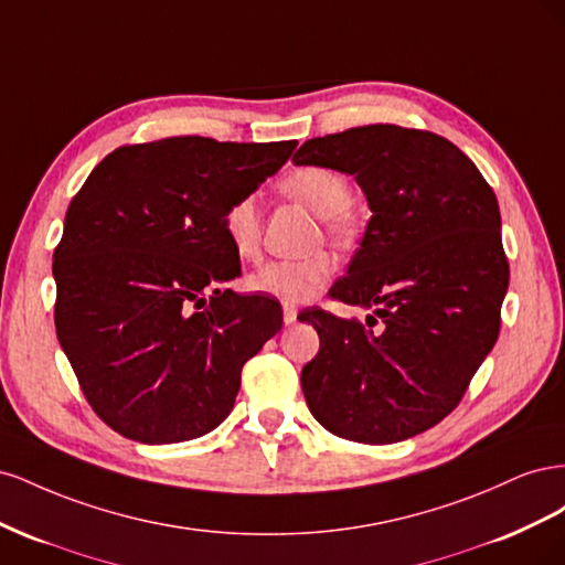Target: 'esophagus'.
I'll return each mask as SVG.
<instances>
[{
  "label": "esophagus",
  "mask_w": 565,
  "mask_h": 565,
  "mask_svg": "<svg viewBox=\"0 0 565 565\" xmlns=\"http://www.w3.org/2000/svg\"><path fill=\"white\" fill-rule=\"evenodd\" d=\"M297 316H299L297 306H292V303H285V306H282V322H285V324L297 322Z\"/></svg>",
  "instance_id": "obj_1"
}]
</instances>
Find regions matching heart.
<instances>
[{
    "label": "heart",
    "instance_id": "1",
    "mask_svg": "<svg viewBox=\"0 0 565 565\" xmlns=\"http://www.w3.org/2000/svg\"><path fill=\"white\" fill-rule=\"evenodd\" d=\"M282 193L306 204L313 214L322 216L328 231L344 237L351 231L349 181L324 167H301L289 172L280 181ZM224 233L233 252L243 262H254L262 252V212L259 200L245 195L235 200L224 214ZM337 270L334 256L328 252H316L303 259L268 262L256 268L247 278L252 292L273 297L285 303H303L318 297Z\"/></svg>",
    "mask_w": 565,
    "mask_h": 565
}]
</instances>
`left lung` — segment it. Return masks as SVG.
I'll list each match as a JSON object with an SVG mask.
<instances>
[{"mask_svg": "<svg viewBox=\"0 0 565 565\" xmlns=\"http://www.w3.org/2000/svg\"><path fill=\"white\" fill-rule=\"evenodd\" d=\"M292 162L349 174L372 212L330 289L367 324L303 313L320 351L301 370L311 415L334 436L382 446L448 417L492 351L509 287L498 198L431 131L367 125L306 141Z\"/></svg>", "mask_w": 565, "mask_h": 565, "instance_id": "1", "label": "left lung"}]
</instances>
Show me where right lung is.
I'll return each instance as SVG.
<instances>
[{
    "instance_id": "obj_1",
    "label": "right lung",
    "mask_w": 565,
    "mask_h": 565,
    "mask_svg": "<svg viewBox=\"0 0 565 565\" xmlns=\"http://www.w3.org/2000/svg\"><path fill=\"white\" fill-rule=\"evenodd\" d=\"M295 148L204 136L122 146L73 198L54 252L56 334L117 434L183 443L231 415L243 365L282 316L276 301L218 289L241 276L224 214Z\"/></svg>"
}]
</instances>
